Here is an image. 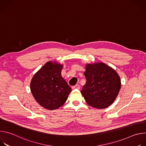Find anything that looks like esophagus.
Masks as SVG:
<instances>
[{"label": "esophagus", "mask_w": 146, "mask_h": 146, "mask_svg": "<svg viewBox=\"0 0 146 146\" xmlns=\"http://www.w3.org/2000/svg\"><path fill=\"white\" fill-rule=\"evenodd\" d=\"M72 89H73V90H75V89L78 90V89H80V86L78 85V84H76V86L72 87Z\"/></svg>", "instance_id": "obj_1"}]
</instances>
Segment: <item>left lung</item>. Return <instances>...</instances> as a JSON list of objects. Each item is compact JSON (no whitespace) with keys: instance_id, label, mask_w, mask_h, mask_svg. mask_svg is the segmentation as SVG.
Returning a JSON list of instances; mask_svg holds the SVG:
<instances>
[{"instance_id":"8db88e82","label":"left lung","mask_w":146,"mask_h":146,"mask_svg":"<svg viewBox=\"0 0 146 146\" xmlns=\"http://www.w3.org/2000/svg\"><path fill=\"white\" fill-rule=\"evenodd\" d=\"M84 76L87 81L81 93L88 105L98 109L110 106L121 87L117 72L103 62H96L86 65Z\"/></svg>"}]
</instances>
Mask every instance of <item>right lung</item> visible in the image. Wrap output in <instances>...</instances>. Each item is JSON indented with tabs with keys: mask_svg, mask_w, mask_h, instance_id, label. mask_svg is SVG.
Here are the masks:
<instances>
[{
	"mask_svg": "<svg viewBox=\"0 0 146 146\" xmlns=\"http://www.w3.org/2000/svg\"><path fill=\"white\" fill-rule=\"evenodd\" d=\"M63 64L48 61L33 76L30 88L39 105L50 110L59 108L66 101L72 88L62 77Z\"/></svg>",
	"mask_w": 146,
	"mask_h": 146,
	"instance_id": "add662e5",
	"label": "right lung"
}]
</instances>
